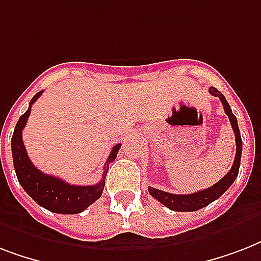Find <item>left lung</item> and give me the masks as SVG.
Returning <instances> with one entry per match:
<instances>
[{"instance_id": "left-lung-1", "label": "left lung", "mask_w": 261, "mask_h": 261, "mask_svg": "<svg viewBox=\"0 0 261 261\" xmlns=\"http://www.w3.org/2000/svg\"><path fill=\"white\" fill-rule=\"evenodd\" d=\"M208 92H210L213 96H215V97H218L219 100H221V102L223 104L225 114L229 116L231 128L234 131L236 146H237V149H236L234 163H233V167H231V169L229 171V173H227L226 176H223L218 182H215L214 186L208 187L206 190L195 192V194H169V192H165V191L149 187V194H150L154 199H157L160 203H163L164 206L168 207V208H171V210L173 211H196L203 208V207L208 206L211 202L217 200V199H218L219 196H221V195L234 182L236 177H237V174H239L240 163H241V151H243V141H241V135H240L239 123H237V119H236V116L233 115V112H231L230 106H229V102L226 101L225 96H223L218 89H215L214 87H211L210 89H208Z\"/></svg>"}]
</instances>
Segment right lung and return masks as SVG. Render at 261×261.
I'll return each instance as SVG.
<instances>
[{"label":"right lung","instance_id":"1","mask_svg":"<svg viewBox=\"0 0 261 261\" xmlns=\"http://www.w3.org/2000/svg\"><path fill=\"white\" fill-rule=\"evenodd\" d=\"M43 92H38L30 101V107L24 114L20 116L17 124L14 127L10 146L13 155V167L17 174L18 182L21 184L27 194L38 203L39 206L58 214H79L96 202L102 194L106 186V174L108 172V165L112 163L122 145L112 147L108 160H107L106 169L102 173V178L94 186H71L62 178L50 176L40 172L31 163L27 154L25 146L22 143V128L25 127L28 116L31 114V107Z\"/></svg>","mask_w":261,"mask_h":261}]
</instances>
